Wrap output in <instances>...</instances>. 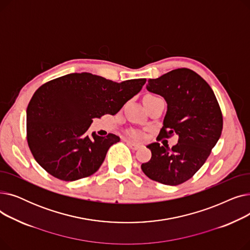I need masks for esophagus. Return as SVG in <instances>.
<instances>
[{
  "mask_svg": "<svg viewBox=\"0 0 250 250\" xmlns=\"http://www.w3.org/2000/svg\"><path fill=\"white\" fill-rule=\"evenodd\" d=\"M126 144H127V146L130 148V149H133V150H138V149H140L141 148V145L140 144H137V143H134V142H132V141H126Z\"/></svg>",
  "mask_w": 250,
  "mask_h": 250,
  "instance_id": "34e87169",
  "label": "esophagus"
}]
</instances>
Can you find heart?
Masks as SVG:
<instances>
[{"mask_svg":"<svg viewBox=\"0 0 250 250\" xmlns=\"http://www.w3.org/2000/svg\"><path fill=\"white\" fill-rule=\"evenodd\" d=\"M130 136H132L133 138H135V139H139V138H141V134L140 133H138V132H132L130 133Z\"/></svg>","mask_w":250,"mask_h":250,"instance_id":"1","label":"heart"}]
</instances>
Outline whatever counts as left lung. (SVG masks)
Wrapping results in <instances>:
<instances>
[{
  "label": "left lung",
  "instance_id": "1",
  "mask_svg": "<svg viewBox=\"0 0 250 250\" xmlns=\"http://www.w3.org/2000/svg\"><path fill=\"white\" fill-rule=\"evenodd\" d=\"M147 90L162 96L167 111L159 137L176 134L171 149L152 143L151 159L141 165L150 179L178 186L191 178L204 165L219 141L223 116L214 91L195 72L181 68L149 79Z\"/></svg>",
  "mask_w": 250,
  "mask_h": 250
}]
</instances>
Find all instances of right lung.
Returning <instances> with one entry per match:
<instances>
[{"label": "right lung", "instance_id": "add662e5", "mask_svg": "<svg viewBox=\"0 0 250 250\" xmlns=\"http://www.w3.org/2000/svg\"><path fill=\"white\" fill-rule=\"evenodd\" d=\"M146 79L122 83L90 73H73L39 87L26 110L29 149L46 172L63 181L95 173L120 137L87 130L93 118L114 115L141 91Z\"/></svg>", "mask_w": 250, "mask_h": 250}]
</instances>
